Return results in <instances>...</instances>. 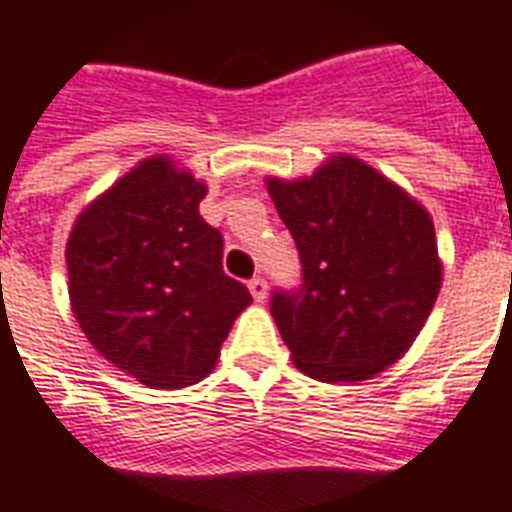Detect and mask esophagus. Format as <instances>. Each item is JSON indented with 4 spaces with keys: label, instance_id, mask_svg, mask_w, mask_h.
Wrapping results in <instances>:
<instances>
[{
    "label": "esophagus",
    "instance_id": "34e87169",
    "mask_svg": "<svg viewBox=\"0 0 512 512\" xmlns=\"http://www.w3.org/2000/svg\"><path fill=\"white\" fill-rule=\"evenodd\" d=\"M249 292H252V298H255L257 303H263V300L268 298V284H265L263 276H255V279L249 282Z\"/></svg>",
    "mask_w": 512,
    "mask_h": 512
}]
</instances>
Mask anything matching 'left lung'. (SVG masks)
I'll return each mask as SVG.
<instances>
[{
    "label": "left lung",
    "instance_id": "8db88e82",
    "mask_svg": "<svg viewBox=\"0 0 512 512\" xmlns=\"http://www.w3.org/2000/svg\"><path fill=\"white\" fill-rule=\"evenodd\" d=\"M303 263L271 314L317 381H368L411 349L443 284L435 225L403 187L338 152L311 177L265 179Z\"/></svg>",
    "mask_w": 512,
    "mask_h": 512
}]
</instances>
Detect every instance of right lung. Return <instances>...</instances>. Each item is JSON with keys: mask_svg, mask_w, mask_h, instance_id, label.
Returning a JSON list of instances; mask_svg holds the SVG:
<instances>
[{"mask_svg": "<svg viewBox=\"0 0 512 512\" xmlns=\"http://www.w3.org/2000/svg\"><path fill=\"white\" fill-rule=\"evenodd\" d=\"M206 182L150 155L77 214L69 303L101 357L150 389L204 381L252 295L222 271L220 230L198 214Z\"/></svg>", "mask_w": 512, "mask_h": 512, "instance_id": "add662e5", "label": "right lung"}]
</instances>
